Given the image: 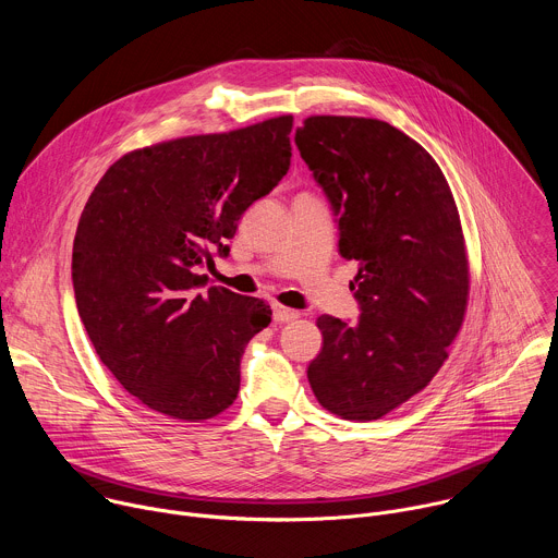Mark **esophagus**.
<instances>
[{
  "label": "esophagus",
  "mask_w": 558,
  "mask_h": 558,
  "mask_svg": "<svg viewBox=\"0 0 558 558\" xmlns=\"http://www.w3.org/2000/svg\"><path fill=\"white\" fill-rule=\"evenodd\" d=\"M271 308H274V320H276L278 325L291 323V320H295V317H298V311L287 308V306H282V304H274Z\"/></svg>",
  "instance_id": "esophagus-1"
}]
</instances>
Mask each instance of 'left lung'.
<instances>
[{
	"label": "left lung",
	"mask_w": 558,
	"mask_h": 558,
	"mask_svg": "<svg viewBox=\"0 0 558 558\" xmlns=\"http://www.w3.org/2000/svg\"><path fill=\"white\" fill-rule=\"evenodd\" d=\"M304 163L357 263V323L317 317L323 351L306 377L327 411L371 422L441 368L468 302V258L452 192L435 158L377 119L308 117L295 130Z\"/></svg>",
	"instance_id": "left-lung-1"
}]
</instances>
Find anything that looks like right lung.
Returning a JSON list of instances; mask_svg holds the SVG:
<instances>
[{
	"mask_svg": "<svg viewBox=\"0 0 558 558\" xmlns=\"http://www.w3.org/2000/svg\"><path fill=\"white\" fill-rule=\"evenodd\" d=\"M291 128L287 114L130 151L78 218V317L108 371L156 413L198 422L235 400L271 308L222 287L201 293L196 271L229 256L238 220L289 172Z\"/></svg>",
	"mask_w": 558,
	"mask_h": 558,
	"instance_id": "add662e5",
	"label": "right lung"
}]
</instances>
